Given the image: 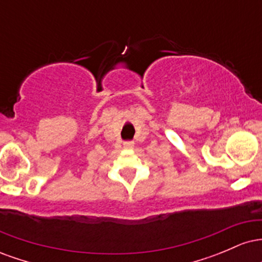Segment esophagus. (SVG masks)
<instances>
[{"label": "esophagus", "mask_w": 262, "mask_h": 262, "mask_svg": "<svg viewBox=\"0 0 262 262\" xmlns=\"http://www.w3.org/2000/svg\"><path fill=\"white\" fill-rule=\"evenodd\" d=\"M123 146H124V149H133L134 143L133 141H125V143L123 144Z\"/></svg>", "instance_id": "34e87169"}]
</instances>
